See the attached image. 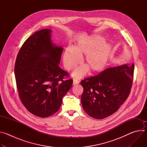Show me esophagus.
<instances>
[{
    "mask_svg": "<svg viewBox=\"0 0 147 147\" xmlns=\"http://www.w3.org/2000/svg\"><path fill=\"white\" fill-rule=\"evenodd\" d=\"M73 85L78 84H79V81H78V80H77L74 79V80H73Z\"/></svg>",
    "mask_w": 147,
    "mask_h": 147,
    "instance_id": "34e87169",
    "label": "esophagus"
}]
</instances>
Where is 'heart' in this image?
I'll list each match as a JSON object with an SVG mask.
<instances>
[{
	"label": "heart",
	"instance_id": "1",
	"mask_svg": "<svg viewBox=\"0 0 147 147\" xmlns=\"http://www.w3.org/2000/svg\"><path fill=\"white\" fill-rule=\"evenodd\" d=\"M105 39L99 35H93L80 41L72 48H67L63 54V62L65 68L70 71L74 69L85 56L83 63L85 66L78 68L72 74L75 78L84 76L88 69L91 73L102 71L106 67L112 52V46L105 42Z\"/></svg>",
	"mask_w": 147,
	"mask_h": 147
}]
</instances>
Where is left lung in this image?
Masks as SVG:
<instances>
[{
	"mask_svg": "<svg viewBox=\"0 0 147 147\" xmlns=\"http://www.w3.org/2000/svg\"><path fill=\"white\" fill-rule=\"evenodd\" d=\"M134 69V64H125L107 69L97 76L81 81L83 109L97 119L107 117L116 112L130 92Z\"/></svg>",
	"mask_w": 147,
	"mask_h": 147,
	"instance_id": "8db88e82",
	"label": "left lung"
}]
</instances>
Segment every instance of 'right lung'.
<instances>
[{
    "instance_id": "obj_1",
    "label": "right lung",
    "mask_w": 147,
    "mask_h": 147,
    "mask_svg": "<svg viewBox=\"0 0 147 147\" xmlns=\"http://www.w3.org/2000/svg\"><path fill=\"white\" fill-rule=\"evenodd\" d=\"M52 30L43 29L30 36L17 56L14 74L19 96L26 108L40 117L50 116L60 109L72 79L59 65L63 48L53 43Z\"/></svg>"
}]
</instances>
